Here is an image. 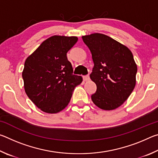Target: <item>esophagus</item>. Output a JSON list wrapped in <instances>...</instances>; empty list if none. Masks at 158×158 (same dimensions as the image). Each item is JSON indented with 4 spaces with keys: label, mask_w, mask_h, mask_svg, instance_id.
Returning a JSON list of instances; mask_svg holds the SVG:
<instances>
[{
    "label": "esophagus",
    "mask_w": 158,
    "mask_h": 158,
    "mask_svg": "<svg viewBox=\"0 0 158 158\" xmlns=\"http://www.w3.org/2000/svg\"><path fill=\"white\" fill-rule=\"evenodd\" d=\"M83 79H84V81H89V80L90 79V77L89 75L84 76V77H83Z\"/></svg>",
    "instance_id": "obj_1"
}]
</instances>
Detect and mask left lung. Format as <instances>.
Instances as JSON below:
<instances>
[{
    "label": "left lung",
    "mask_w": 158,
    "mask_h": 158,
    "mask_svg": "<svg viewBox=\"0 0 158 158\" xmlns=\"http://www.w3.org/2000/svg\"><path fill=\"white\" fill-rule=\"evenodd\" d=\"M94 63L90 78L97 85L93 102L103 110L119 107L129 98L136 85L137 66L128 48L101 33L82 36Z\"/></svg>",
    "instance_id": "8db88e82"
}]
</instances>
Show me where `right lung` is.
Masks as SVG:
<instances>
[{
  "mask_svg": "<svg viewBox=\"0 0 158 158\" xmlns=\"http://www.w3.org/2000/svg\"><path fill=\"white\" fill-rule=\"evenodd\" d=\"M75 36L49 37L26 58L22 72L25 92L34 105L47 114H56L70 101L81 76L73 74L67 53L77 43Z\"/></svg>",
  "mask_w": 158,
  "mask_h": 158,
  "instance_id": "obj_1",
  "label": "right lung"
}]
</instances>
